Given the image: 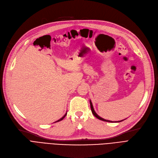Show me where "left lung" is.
<instances>
[{"instance_id":"1","label":"left lung","mask_w":158,"mask_h":158,"mask_svg":"<svg viewBox=\"0 0 158 158\" xmlns=\"http://www.w3.org/2000/svg\"><path fill=\"white\" fill-rule=\"evenodd\" d=\"M90 107H91V110H92V114H94L96 117L97 118H98L99 120H103V121H105V122H122V121H123V120H120V121H117V122H113V121H110V120H106V119H104V118H102V117H100V116H99L96 112H95V110H94V107H93V106H92V102H91V100H90Z\"/></svg>"}]
</instances>
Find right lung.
Returning <instances> with one entry per match:
<instances>
[{
    "label": "right lung",
    "instance_id": "add662e5",
    "mask_svg": "<svg viewBox=\"0 0 158 158\" xmlns=\"http://www.w3.org/2000/svg\"><path fill=\"white\" fill-rule=\"evenodd\" d=\"M66 114H67V113H66V114H64V116H62V118H60V119H59V120H57V121H56V122H59V121H61V120H63V119H64V117H65V116H66Z\"/></svg>",
    "mask_w": 158,
    "mask_h": 158
}]
</instances>
